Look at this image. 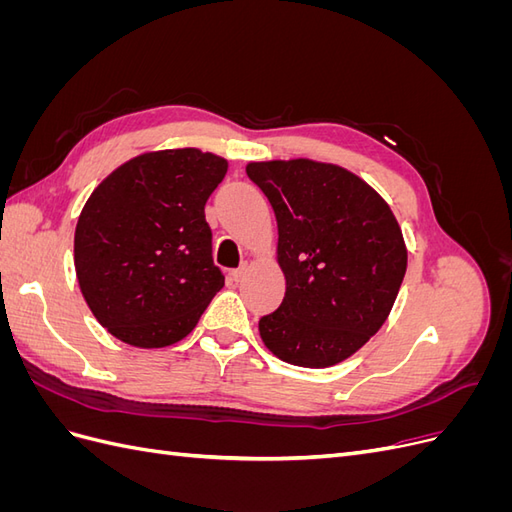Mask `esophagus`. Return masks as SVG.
Wrapping results in <instances>:
<instances>
[{
    "mask_svg": "<svg viewBox=\"0 0 512 512\" xmlns=\"http://www.w3.org/2000/svg\"><path fill=\"white\" fill-rule=\"evenodd\" d=\"M245 271H247V267H245V265H241L239 269H232V271H230V280H232V282H241V280H243V275H245Z\"/></svg>",
    "mask_w": 512,
    "mask_h": 512,
    "instance_id": "1",
    "label": "esophagus"
}]
</instances>
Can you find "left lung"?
<instances>
[{
	"mask_svg": "<svg viewBox=\"0 0 512 512\" xmlns=\"http://www.w3.org/2000/svg\"><path fill=\"white\" fill-rule=\"evenodd\" d=\"M277 220L286 294L258 331L290 365L331 367L363 348L389 318L408 250L386 200L350 170L314 162H250Z\"/></svg>",
	"mask_w": 512,
	"mask_h": 512,
	"instance_id": "left-lung-1",
	"label": "left lung"
}]
</instances>
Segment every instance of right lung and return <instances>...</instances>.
Here are the masks:
<instances>
[{"label":"right lung","instance_id":"obj_1","mask_svg":"<svg viewBox=\"0 0 512 512\" xmlns=\"http://www.w3.org/2000/svg\"><path fill=\"white\" fill-rule=\"evenodd\" d=\"M226 168L194 147L147 151L87 198L74 230L76 280L91 314L121 342L177 344L224 286L205 203Z\"/></svg>","mask_w":512,"mask_h":512}]
</instances>
